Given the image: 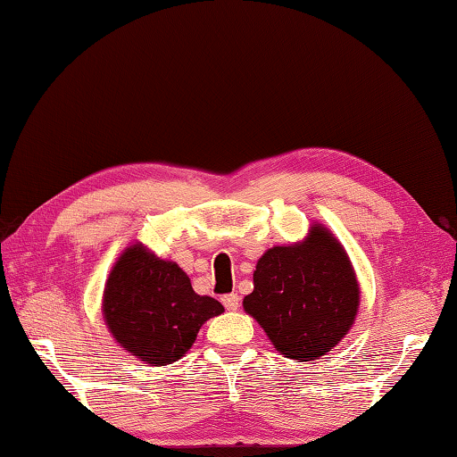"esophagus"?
Masks as SVG:
<instances>
[{
	"mask_svg": "<svg viewBox=\"0 0 457 457\" xmlns=\"http://www.w3.org/2000/svg\"><path fill=\"white\" fill-rule=\"evenodd\" d=\"M221 303H223V307H226L228 311H237L239 305H241V299H239L237 293H229V295H223Z\"/></svg>",
	"mask_w": 457,
	"mask_h": 457,
	"instance_id": "1",
	"label": "esophagus"
}]
</instances>
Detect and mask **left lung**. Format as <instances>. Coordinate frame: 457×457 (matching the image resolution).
<instances>
[{
  "label": "left lung",
  "mask_w": 457,
  "mask_h": 457,
  "mask_svg": "<svg viewBox=\"0 0 457 457\" xmlns=\"http://www.w3.org/2000/svg\"><path fill=\"white\" fill-rule=\"evenodd\" d=\"M244 309L287 359L317 361L351 328L359 283L343 245L317 226L303 244L259 259Z\"/></svg>",
  "instance_id": "1"
}]
</instances>
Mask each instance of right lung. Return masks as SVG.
<instances>
[{
  "instance_id": "right-lung-1",
  "label": "right lung",
  "mask_w": 457,
  "mask_h": 457,
  "mask_svg": "<svg viewBox=\"0 0 457 457\" xmlns=\"http://www.w3.org/2000/svg\"><path fill=\"white\" fill-rule=\"evenodd\" d=\"M103 312L122 348L152 366H166L186 354L200 327L223 305L194 293L176 263L132 245L112 267Z\"/></svg>"
}]
</instances>
